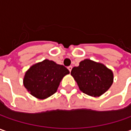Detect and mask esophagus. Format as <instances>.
<instances>
[{
    "instance_id": "34e87169",
    "label": "esophagus",
    "mask_w": 131,
    "mask_h": 131,
    "mask_svg": "<svg viewBox=\"0 0 131 131\" xmlns=\"http://www.w3.org/2000/svg\"><path fill=\"white\" fill-rule=\"evenodd\" d=\"M68 69L69 70V71L71 72V69H72V66H68Z\"/></svg>"
}]
</instances>
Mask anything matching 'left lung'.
Segmentation results:
<instances>
[{
	"instance_id": "1",
	"label": "left lung",
	"mask_w": 131,
	"mask_h": 131,
	"mask_svg": "<svg viewBox=\"0 0 131 131\" xmlns=\"http://www.w3.org/2000/svg\"><path fill=\"white\" fill-rule=\"evenodd\" d=\"M72 75L79 88L91 96H100L106 92L113 83V73L101 63L84 60L77 67H73Z\"/></svg>"
}]
</instances>
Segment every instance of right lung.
<instances>
[{"label":"right lung","mask_w":131,"mask_h":131,"mask_svg":"<svg viewBox=\"0 0 131 131\" xmlns=\"http://www.w3.org/2000/svg\"><path fill=\"white\" fill-rule=\"evenodd\" d=\"M69 73L62 65L44 60L29 68L25 73L23 83L32 95L44 99L56 93L61 79Z\"/></svg>","instance_id":"add662e5"}]
</instances>
